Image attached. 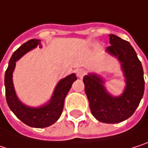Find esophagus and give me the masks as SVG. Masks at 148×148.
Instances as JSON below:
<instances>
[{
    "label": "esophagus",
    "mask_w": 148,
    "mask_h": 148,
    "mask_svg": "<svg viewBox=\"0 0 148 148\" xmlns=\"http://www.w3.org/2000/svg\"><path fill=\"white\" fill-rule=\"evenodd\" d=\"M84 75H85V71H84V70H83V69H79V70H77V77H79V78H83Z\"/></svg>",
    "instance_id": "esophagus-1"
}]
</instances>
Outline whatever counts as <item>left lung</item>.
<instances>
[{
  "label": "left lung",
  "mask_w": 148,
  "mask_h": 148,
  "mask_svg": "<svg viewBox=\"0 0 148 148\" xmlns=\"http://www.w3.org/2000/svg\"><path fill=\"white\" fill-rule=\"evenodd\" d=\"M111 45L107 51L121 63L126 87L119 97H113L106 90L103 80L96 74L84 77V90L91 114L99 121L118 123L129 118L140 104L144 94L143 68L132 45L120 37L110 34Z\"/></svg>",
  "instance_id": "obj_1"
}]
</instances>
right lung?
I'll use <instances>...</instances> for the list:
<instances>
[{
	"mask_svg": "<svg viewBox=\"0 0 148 148\" xmlns=\"http://www.w3.org/2000/svg\"><path fill=\"white\" fill-rule=\"evenodd\" d=\"M41 47L40 39H30L27 42L21 45L12 55L8 67L5 73V90L6 99L9 109L13 113L25 124L33 127H46L55 123L60 117L63 109L64 98L71 88L74 81L77 80V77L74 73L61 79L53 92V95L50 101L38 108H32L23 104L17 97L14 84H13V72L15 68V63L23 55L29 51Z\"/></svg>",
	"mask_w": 148,
	"mask_h": 148,
	"instance_id": "right-lung-1",
	"label": "right lung"
}]
</instances>
